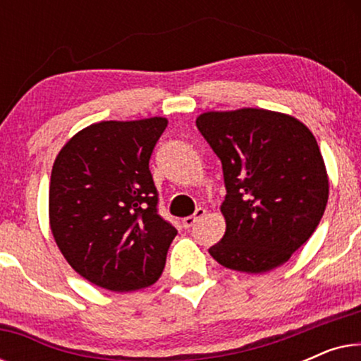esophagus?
<instances>
[{
	"label": "esophagus",
	"mask_w": 361,
	"mask_h": 361,
	"mask_svg": "<svg viewBox=\"0 0 361 361\" xmlns=\"http://www.w3.org/2000/svg\"><path fill=\"white\" fill-rule=\"evenodd\" d=\"M204 215H205V209H197L194 215H190V216H185V219L182 220V225H184L185 228H190V226L194 225L197 220H200L202 216H204Z\"/></svg>",
	"instance_id": "obj_1"
}]
</instances>
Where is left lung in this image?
Here are the masks:
<instances>
[{
  "label": "left lung",
  "instance_id": "obj_1",
  "mask_svg": "<svg viewBox=\"0 0 361 361\" xmlns=\"http://www.w3.org/2000/svg\"><path fill=\"white\" fill-rule=\"evenodd\" d=\"M195 125L224 167V238L209 253L228 269L266 273L310 238L329 200L319 145L298 118L263 108L207 111Z\"/></svg>",
  "mask_w": 361,
  "mask_h": 361
}]
</instances>
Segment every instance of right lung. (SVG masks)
Segmentation results:
<instances>
[{
	"label": "right lung",
	"mask_w": 361,
	"mask_h": 361,
	"mask_svg": "<svg viewBox=\"0 0 361 361\" xmlns=\"http://www.w3.org/2000/svg\"><path fill=\"white\" fill-rule=\"evenodd\" d=\"M167 118L100 121L59 152L49 224L67 263L98 288L128 293L154 284L177 235L157 215L149 159Z\"/></svg>",
	"instance_id": "add662e5"
}]
</instances>
